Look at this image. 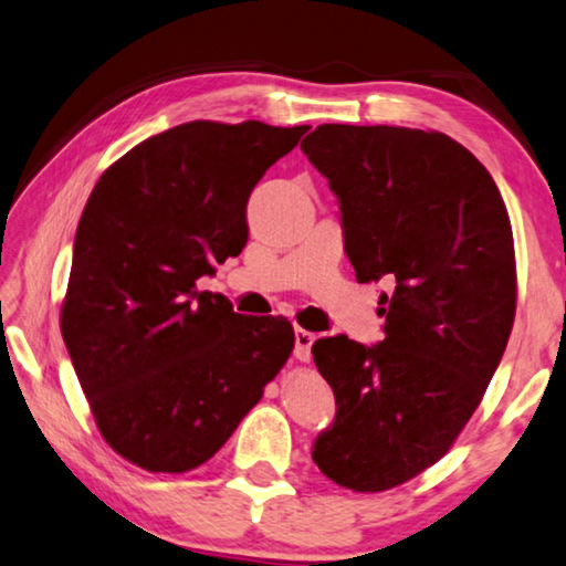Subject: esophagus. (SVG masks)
Listing matches in <instances>:
<instances>
[{"mask_svg": "<svg viewBox=\"0 0 566 566\" xmlns=\"http://www.w3.org/2000/svg\"><path fill=\"white\" fill-rule=\"evenodd\" d=\"M313 343H315L313 333L303 331V328H295V358H298L301 363H308Z\"/></svg>", "mask_w": 566, "mask_h": 566, "instance_id": "1", "label": "esophagus"}]
</instances>
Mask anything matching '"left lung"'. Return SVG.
I'll return each instance as SVG.
<instances>
[{"mask_svg": "<svg viewBox=\"0 0 566 566\" xmlns=\"http://www.w3.org/2000/svg\"><path fill=\"white\" fill-rule=\"evenodd\" d=\"M301 148L338 196L355 277L392 285L385 340L313 343L338 405L313 460L340 488L382 492L452 448L497 370L517 305L510 216L440 132L323 124Z\"/></svg>", "mask_w": 566, "mask_h": 566, "instance_id": "obj_1", "label": "left lung"}]
</instances>
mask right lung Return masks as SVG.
I'll return each instance as SVG.
<instances>
[{
    "label": "right lung",
    "instance_id": "obj_1",
    "mask_svg": "<svg viewBox=\"0 0 566 566\" xmlns=\"http://www.w3.org/2000/svg\"><path fill=\"white\" fill-rule=\"evenodd\" d=\"M308 126L188 122L98 178L74 238L62 335L108 448L148 472L211 460L291 358L293 325L196 291L248 241L245 203Z\"/></svg>",
    "mask_w": 566,
    "mask_h": 566
}]
</instances>
